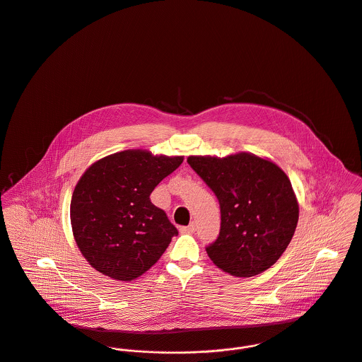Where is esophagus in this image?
I'll list each match as a JSON object with an SVG mask.
<instances>
[{"label":"esophagus","instance_id":"esophagus-1","mask_svg":"<svg viewBox=\"0 0 362 362\" xmlns=\"http://www.w3.org/2000/svg\"><path fill=\"white\" fill-rule=\"evenodd\" d=\"M180 232H182V233H194V232H196V225L192 223V225H189V226H182V228H180Z\"/></svg>","mask_w":362,"mask_h":362}]
</instances>
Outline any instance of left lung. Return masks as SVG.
I'll list each match as a JSON object with an SVG mask.
<instances>
[{
    "label": "left lung",
    "instance_id": "1",
    "mask_svg": "<svg viewBox=\"0 0 362 362\" xmlns=\"http://www.w3.org/2000/svg\"><path fill=\"white\" fill-rule=\"evenodd\" d=\"M187 162L219 201L221 230L205 247L212 262L239 278L271 268L298 222V204L286 173L274 162L247 153L189 157Z\"/></svg>",
    "mask_w": 362,
    "mask_h": 362
}]
</instances>
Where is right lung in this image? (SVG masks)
Returning <instances> with one entry per match:
<instances>
[{
	"label": "right lung",
	"instance_id": "add662e5",
	"mask_svg": "<svg viewBox=\"0 0 362 362\" xmlns=\"http://www.w3.org/2000/svg\"><path fill=\"white\" fill-rule=\"evenodd\" d=\"M182 162L183 157L127 150L83 173L71 201V222L93 268L117 281H132L161 258L177 229L150 194Z\"/></svg>",
	"mask_w": 362,
	"mask_h": 362
}]
</instances>
